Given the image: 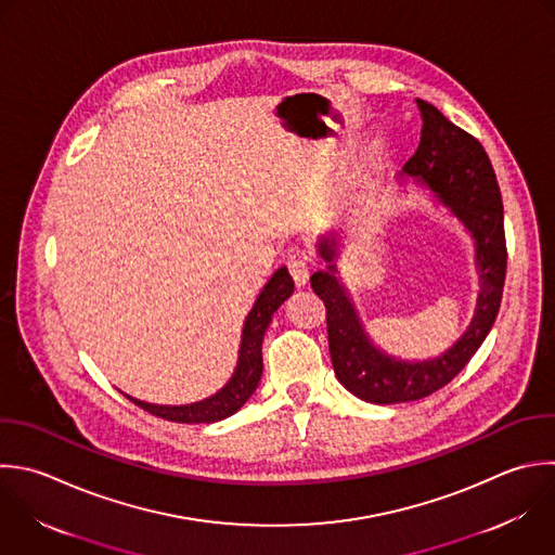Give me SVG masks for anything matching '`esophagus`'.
<instances>
[{
  "label": "esophagus",
  "instance_id": "esophagus-1",
  "mask_svg": "<svg viewBox=\"0 0 555 555\" xmlns=\"http://www.w3.org/2000/svg\"><path fill=\"white\" fill-rule=\"evenodd\" d=\"M286 267H288V271H291V275H293L297 286H304L308 282V278H310V260H308L306 254H301V251L291 254Z\"/></svg>",
  "mask_w": 555,
  "mask_h": 555
}]
</instances>
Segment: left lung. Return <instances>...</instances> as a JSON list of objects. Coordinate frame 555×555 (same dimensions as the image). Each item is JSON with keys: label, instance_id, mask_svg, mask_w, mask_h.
<instances>
[{"label": "left lung", "instance_id": "obj_1", "mask_svg": "<svg viewBox=\"0 0 555 555\" xmlns=\"http://www.w3.org/2000/svg\"><path fill=\"white\" fill-rule=\"evenodd\" d=\"M416 104L423 117L421 143L403 171L429 186L475 238L481 293L468 330L436 360L399 362L371 345L345 288L334 278V238L319 243L321 258L330 262L327 271L310 278L312 291L325 304L327 343L338 382L356 397L384 405L423 399L466 366L496 319L507 264L503 202L488 154L475 137L451 124L438 108L423 100Z\"/></svg>", "mask_w": 555, "mask_h": 555}]
</instances>
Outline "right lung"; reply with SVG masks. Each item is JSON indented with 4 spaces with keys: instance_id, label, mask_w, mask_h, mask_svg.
I'll return each mask as SVG.
<instances>
[{
    "instance_id": "obj_1",
    "label": "right lung",
    "mask_w": 555,
    "mask_h": 555,
    "mask_svg": "<svg viewBox=\"0 0 555 555\" xmlns=\"http://www.w3.org/2000/svg\"><path fill=\"white\" fill-rule=\"evenodd\" d=\"M295 284L286 271V267L278 269L271 280L264 284L262 293L258 295L251 312L245 319L243 327V340H241V353H238V366L232 375V379L210 399L189 403V405H154L139 399L128 397L143 410H147L154 416L176 421V423H215L230 414H234L256 390L260 377H262V338L271 323L273 312L284 304V299L293 293Z\"/></svg>"
}]
</instances>
